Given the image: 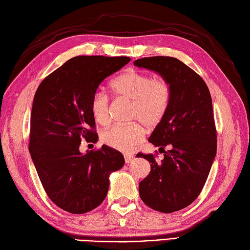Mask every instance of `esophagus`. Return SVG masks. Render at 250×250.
<instances>
[{"label":"esophagus","instance_id":"1","mask_svg":"<svg viewBox=\"0 0 250 250\" xmlns=\"http://www.w3.org/2000/svg\"><path fill=\"white\" fill-rule=\"evenodd\" d=\"M134 159V156L133 155H128V153H125V163H130L132 160Z\"/></svg>","mask_w":250,"mask_h":250}]
</instances>
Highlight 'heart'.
<instances>
[{
	"instance_id": "b5f03b06",
	"label": "heart",
	"mask_w": 250,
	"mask_h": 250,
	"mask_svg": "<svg viewBox=\"0 0 250 250\" xmlns=\"http://www.w3.org/2000/svg\"><path fill=\"white\" fill-rule=\"evenodd\" d=\"M111 88L120 98L132 101L130 119L140 121L147 129L153 130L161 125L171 104L172 91L164 78L152 77L150 74L129 68L111 82ZM90 109L93 118L102 125L110 118L109 97L102 90L94 91ZM142 125H116L101 133V141L116 150L131 152L145 136Z\"/></svg>"
}]
</instances>
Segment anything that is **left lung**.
Here are the masks:
<instances>
[{
    "instance_id": "left-lung-1",
    "label": "left lung",
    "mask_w": 250,
    "mask_h": 250,
    "mask_svg": "<svg viewBox=\"0 0 250 250\" xmlns=\"http://www.w3.org/2000/svg\"><path fill=\"white\" fill-rule=\"evenodd\" d=\"M134 64L159 73L171 87L167 114L148 140L163 150L164 159L158 163L153 153L137 156L151 163L149 174L139 186L142 201L155 210L173 213L198 198L216 156L211 97L199 74L176 58H142ZM167 145L170 150L166 152Z\"/></svg>"
}]
</instances>
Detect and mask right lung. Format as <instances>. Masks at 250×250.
<instances>
[{
  "mask_svg": "<svg viewBox=\"0 0 250 250\" xmlns=\"http://www.w3.org/2000/svg\"><path fill=\"white\" fill-rule=\"evenodd\" d=\"M129 57L78 56L44 78L31 111L29 151L47 195L72 214H84L104 201L108 176L125 164L118 150L103 145L79 151L83 140L97 142L90 101L106 77Z\"/></svg>",
  "mask_w": 250,
  "mask_h": 250,
  "instance_id": "obj_1",
  "label": "right lung"
}]
</instances>
